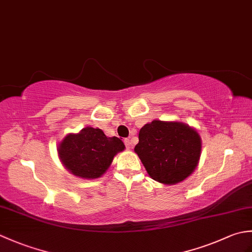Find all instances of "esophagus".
I'll return each mask as SVG.
<instances>
[{
    "mask_svg": "<svg viewBox=\"0 0 252 252\" xmlns=\"http://www.w3.org/2000/svg\"><path fill=\"white\" fill-rule=\"evenodd\" d=\"M125 144H126V147L127 148V149H130L131 148V146H132V143H131V140L130 138H125Z\"/></svg>",
    "mask_w": 252,
    "mask_h": 252,
    "instance_id": "1",
    "label": "esophagus"
}]
</instances>
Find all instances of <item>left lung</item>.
<instances>
[{
	"instance_id": "obj_1",
	"label": "left lung",
	"mask_w": 252,
	"mask_h": 252,
	"mask_svg": "<svg viewBox=\"0 0 252 252\" xmlns=\"http://www.w3.org/2000/svg\"><path fill=\"white\" fill-rule=\"evenodd\" d=\"M134 151L153 180L172 185L195 170L201 141L184 123L154 120L140 130Z\"/></svg>"
}]
</instances>
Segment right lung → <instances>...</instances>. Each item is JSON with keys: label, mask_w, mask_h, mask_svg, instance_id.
<instances>
[{"label": "right lung", "mask_w": 252, "mask_h": 252, "mask_svg": "<svg viewBox=\"0 0 252 252\" xmlns=\"http://www.w3.org/2000/svg\"><path fill=\"white\" fill-rule=\"evenodd\" d=\"M125 149L116 136L107 137L100 129L84 127L78 134H69L58 147L63 165L74 175L96 179L106 172L115 155Z\"/></svg>", "instance_id": "right-lung-1"}]
</instances>
